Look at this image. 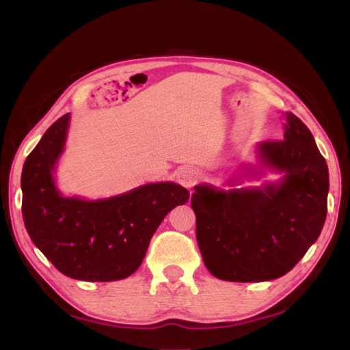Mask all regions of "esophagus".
<instances>
[{"label":"esophagus","mask_w":350,"mask_h":350,"mask_svg":"<svg viewBox=\"0 0 350 350\" xmlns=\"http://www.w3.org/2000/svg\"><path fill=\"white\" fill-rule=\"evenodd\" d=\"M177 182L183 185L185 188H192L198 180V171L192 167H183L177 170Z\"/></svg>","instance_id":"obj_1"}]
</instances>
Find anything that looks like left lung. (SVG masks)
<instances>
[{"label": "left lung", "mask_w": 350, "mask_h": 350, "mask_svg": "<svg viewBox=\"0 0 350 350\" xmlns=\"http://www.w3.org/2000/svg\"><path fill=\"white\" fill-rule=\"evenodd\" d=\"M256 162L243 163L228 189L196 185L191 197L204 265L219 280L258 282L280 278L306 256L328 211V165L310 129L284 114L281 141L256 146ZM267 172L277 181L242 187Z\"/></svg>", "instance_id": "8db88e82"}]
</instances>
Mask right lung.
Returning a JSON list of instances; mask_svg holds the SVG:
<instances>
[{"label":"right lung","mask_w":350,"mask_h":350,"mask_svg":"<svg viewBox=\"0 0 350 350\" xmlns=\"http://www.w3.org/2000/svg\"><path fill=\"white\" fill-rule=\"evenodd\" d=\"M70 114L44 132L22 168V217L33 243L66 277L128 278L143 263L156 228L189 191L174 182L146 183L123 194L87 200L64 196L57 183Z\"/></svg>","instance_id":"1"}]
</instances>
